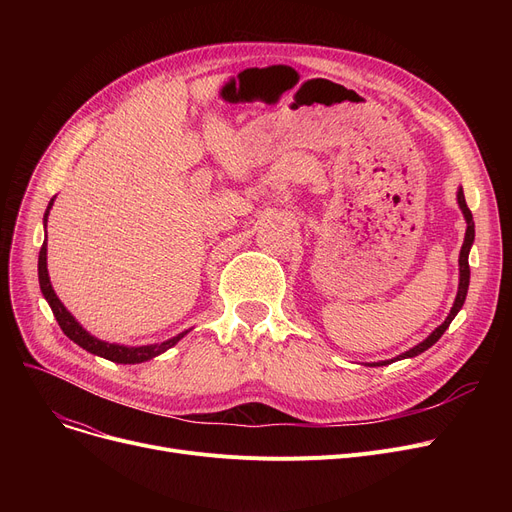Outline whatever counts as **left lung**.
<instances>
[{"mask_svg":"<svg viewBox=\"0 0 512 512\" xmlns=\"http://www.w3.org/2000/svg\"><path fill=\"white\" fill-rule=\"evenodd\" d=\"M456 201H459V207H461V211H463V218H465V222H467V230H465V240H463L461 255H459V290H456V299H454V303H452V307H450L448 317H446V319L442 321V324H440L432 334H429L423 342L415 344L413 348H409V351L400 353L398 357H394V359H390V361L365 363V365H369V367H382V365H390V363L400 361V359H413V357L421 355L423 351H427L429 346H434V344L440 340V336L448 330L450 321L456 317V313H459V311L463 309L465 299H467V290H469V278H471V270H469V251H471L473 240H475V222H473V215H471V211H469V207H467L463 188H459V191H456Z\"/></svg>","mask_w":512,"mask_h":512,"instance_id":"obj_1","label":"left lung"}]
</instances>
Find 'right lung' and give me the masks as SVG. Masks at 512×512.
<instances>
[{"instance_id": "add662e5", "label": "right lung", "mask_w": 512, "mask_h": 512, "mask_svg": "<svg viewBox=\"0 0 512 512\" xmlns=\"http://www.w3.org/2000/svg\"><path fill=\"white\" fill-rule=\"evenodd\" d=\"M53 205V199L49 201L47 205V211L43 215V226H45V240H43V247L39 251V286H41V292L45 301L49 303L51 311H53V317L58 319V324L62 328V332L72 340L76 342L80 348H85V351H89L91 355H97V357H103L107 361H114V363H122V365H134V363H145L161 353H166L168 348H172L174 344H178L188 332L191 330H184L180 332L178 336L174 338H168L164 342H155V344H145V346H126V344H118V342H105V340H99L95 338L93 334H89L83 326L78 324L76 317L64 307V303L58 299L56 290H53L51 286V280H49V272H47V215H49V209Z\"/></svg>"}]
</instances>
